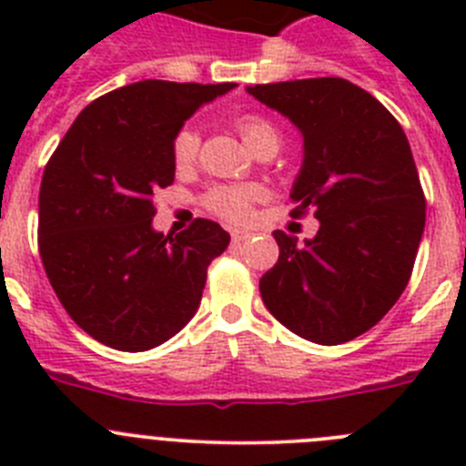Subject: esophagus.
<instances>
[{
  "label": "esophagus",
  "mask_w": 466,
  "mask_h": 466,
  "mask_svg": "<svg viewBox=\"0 0 466 466\" xmlns=\"http://www.w3.org/2000/svg\"><path fill=\"white\" fill-rule=\"evenodd\" d=\"M230 238H233V242H245L252 238V233H249V230H233V233H230Z\"/></svg>",
  "instance_id": "esophagus-1"
}]
</instances>
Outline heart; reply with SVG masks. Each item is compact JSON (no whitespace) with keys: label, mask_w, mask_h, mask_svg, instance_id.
Returning <instances> with one entry per match:
<instances>
[{"label":"heart","mask_w":466,"mask_h":466,"mask_svg":"<svg viewBox=\"0 0 466 466\" xmlns=\"http://www.w3.org/2000/svg\"><path fill=\"white\" fill-rule=\"evenodd\" d=\"M238 133L242 135L245 144L252 151L263 149H279V130L275 127L273 121L258 114H240L236 118ZM198 149H200V135L196 127L184 126L179 127L172 137V160L177 167H187L196 160ZM258 188L254 187H214L205 193L203 203L212 214L221 217V219L230 221V224H242L249 219L254 203L258 200Z\"/></svg>","instance_id":"obj_1"}]
</instances>
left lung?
<instances>
[{
  "mask_svg": "<svg viewBox=\"0 0 466 466\" xmlns=\"http://www.w3.org/2000/svg\"><path fill=\"white\" fill-rule=\"evenodd\" d=\"M247 90L303 135L291 217L319 219L303 245L275 230L279 258L261 299L300 339L348 343L380 322L413 273L427 203L410 144L371 93L339 76Z\"/></svg>",
  "mask_w": 466,
  "mask_h": 466,
  "instance_id": "left-lung-1",
  "label": "left lung"
}]
</instances>
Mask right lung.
<instances>
[{"mask_svg":"<svg viewBox=\"0 0 466 466\" xmlns=\"http://www.w3.org/2000/svg\"><path fill=\"white\" fill-rule=\"evenodd\" d=\"M236 84L137 81L81 111L39 188V254L67 315L123 352L166 343L196 315L208 266L230 236L196 219L151 228L154 196L175 182L172 137L203 102Z\"/></svg>","mask_w":466,"mask_h":466,"instance_id":"add662e5","label":"right lung"}]
</instances>
